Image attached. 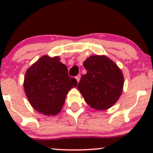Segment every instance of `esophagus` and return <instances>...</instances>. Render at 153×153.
<instances>
[{"label": "esophagus", "instance_id": "34e87169", "mask_svg": "<svg viewBox=\"0 0 153 153\" xmlns=\"http://www.w3.org/2000/svg\"><path fill=\"white\" fill-rule=\"evenodd\" d=\"M75 78H76V80H77V82H79V81H80V75H77V76L75 77Z\"/></svg>", "mask_w": 153, "mask_h": 153}]
</instances>
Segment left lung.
<instances>
[{
    "label": "left lung",
    "mask_w": 153,
    "mask_h": 153,
    "mask_svg": "<svg viewBox=\"0 0 153 153\" xmlns=\"http://www.w3.org/2000/svg\"><path fill=\"white\" fill-rule=\"evenodd\" d=\"M87 73L82 75L78 89L88 104L96 110H106L118 101L124 86L119 67L105 55H92L83 62Z\"/></svg>",
    "instance_id": "obj_1"
}]
</instances>
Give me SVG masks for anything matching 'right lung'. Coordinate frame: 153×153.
<instances>
[{"instance_id": "right-lung-1", "label": "right lung", "mask_w": 153, "mask_h": 153, "mask_svg": "<svg viewBox=\"0 0 153 153\" xmlns=\"http://www.w3.org/2000/svg\"><path fill=\"white\" fill-rule=\"evenodd\" d=\"M77 80L68 76V68L58 56H42L26 72L24 91L31 106L47 116L57 114L66 95L77 86Z\"/></svg>"}]
</instances>
